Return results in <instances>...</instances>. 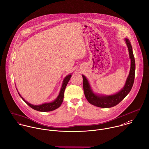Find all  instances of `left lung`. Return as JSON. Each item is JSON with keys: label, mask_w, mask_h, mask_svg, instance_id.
I'll return each instance as SVG.
<instances>
[{"label": "left lung", "mask_w": 149, "mask_h": 149, "mask_svg": "<svg viewBox=\"0 0 149 149\" xmlns=\"http://www.w3.org/2000/svg\"><path fill=\"white\" fill-rule=\"evenodd\" d=\"M124 41L129 52V56L131 60V67L125 85L120 91L111 95H105L95 93L92 89L87 78L84 75H82L83 77V86L85 95L89 102L94 106L103 108L113 107L121 102L127 95L132 88L135 78V61L132 52V45L130 40L125 38Z\"/></svg>", "instance_id": "1"}]
</instances>
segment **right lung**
<instances>
[{"mask_svg":"<svg viewBox=\"0 0 149 149\" xmlns=\"http://www.w3.org/2000/svg\"><path fill=\"white\" fill-rule=\"evenodd\" d=\"M72 73L68 75H67L63 79V82H62V85H61V88L60 90L59 94L58 95V96L57 97V98L54 100V101L49 102H45V103H43L42 104L40 105H33L31 104H30L29 102H28V101H26L21 95V94L19 93L18 89L16 88V89L17 90L19 96L21 97V98L31 108H33L34 110L40 111V112H49V111H52L54 110H55L56 109L58 108L61 105V104L63 102V98H64V90L66 88V86L68 82V81H70L71 76H72Z\"/></svg>","mask_w":149,"mask_h":149,"instance_id":"right-lung-1","label":"right lung"}]
</instances>
